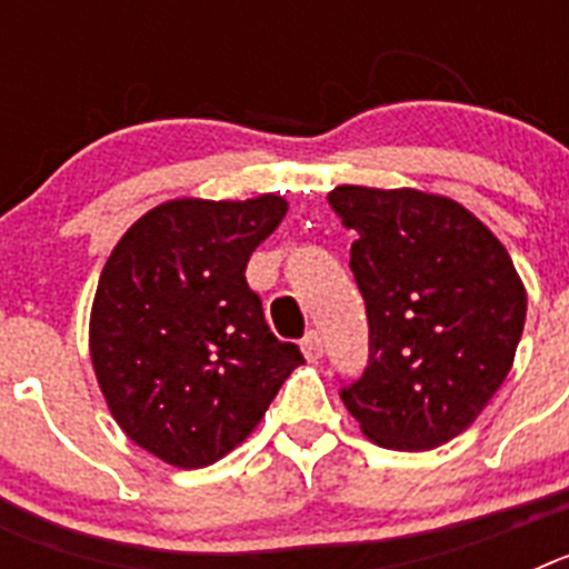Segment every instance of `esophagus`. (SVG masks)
<instances>
[{"label":"esophagus","mask_w":569,"mask_h":569,"mask_svg":"<svg viewBox=\"0 0 569 569\" xmlns=\"http://www.w3.org/2000/svg\"><path fill=\"white\" fill-rule=\"evenodd\" d=\"M301 353L308 361H319L321 359V336L316 330H310L305 339H301Z\"/></svg>","instance_id":"esophagus-1"}]
</instances>
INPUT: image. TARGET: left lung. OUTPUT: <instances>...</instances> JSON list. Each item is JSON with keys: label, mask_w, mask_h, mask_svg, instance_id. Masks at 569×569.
I'll use <instances>...</instances> for the list:
<instances>
[{"label": "left lung", "mask_w": 569, "mask_h": 569, "mask_svg": "<svg viewBox=\"0 0 569 569\" xmlns=\"http://www.w3.org/2000/svg\"><path fill=\"white\" fill-rule=\"evenodd\" d=\"M328 202L359 236L350 270L370 325L365 373L341 401L376 445L433 450L467 430L510 373L525 284L505 244L447 196L341 184Z\"/></svg>", "instance_id": "1"}]
</instances>
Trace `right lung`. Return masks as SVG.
I'll return each instance as SVG.
<instances>
[{"instance_id": "right-lung-1", "label": "right lung", "mask_w": 569, "mask_h": 569, "mask_svg": "<svg viewBox=\"0 0 569 569\" xmlns=\"http://www.w3.org/2000/svg\"><path fill=\"white\" fill-rule=\"evenodd\" d=\"M284 213L276 193L173 199L130 224L104 261L90 359L116 425L156 459L199 470L228 456L305 361L270 333L244 279Z\"/></svg>"}]
</instances>
